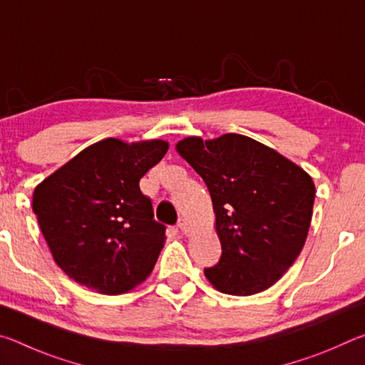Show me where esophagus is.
I'll return each instance as SVG.
<instances>
[{
	"label": "esophagus",
	"instance_id": "1",
	"mask_svg": "<svg viewBox=\"0 0 365 365\" xmlns=\"http://www.w3.org/2000/svg\"><path fill=\"white\" fill-rule=\"evenodd\" d=\"M178 228H180V232H183V233L190 232V222L187 219H180L178 220Z\"/></svg>",
	"mask_w": 365,
	"mask_h": 365
}]
</instances>
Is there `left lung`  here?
Segmentation results:
<instances>
[{
  "instance_id": "1",
  "label": "left lung",
  "mask_w": 365,
  "mask_h": 365,
  "mask_svg": "<svg viewBox=\"0 0 365 365\" xmlns=\"http://www.w3.org/2000/svg\"><path fill=\"white\" fill-rule=\"evenodd\" d=\"M177 151L205 180L222 256L205 269L219 292L250 296L270 288L304 246L316 187L299 165L245 135L178 141Z\"/></svg>"
}]
</instances>
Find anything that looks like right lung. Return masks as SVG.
Instances as JSON below:
<instances>
[{
  "mask_svg": "<svg viewBox=\"0 0 365 365\" xmlns=\"http://www.w3.org/2000/svg\"><path fill=\"white\" fill-rule=\"evenodd\" d=\"M169 145L106 138L85 148L34 191V212L54 261L78 285L125 293L151 274L165 227L140 178Z\"/></svg>",
  "mask_w": 365,
  "mask_h": 365,
  "instance_id": "right-lung-1",
  "label": "right lung"
}]
</instances>
